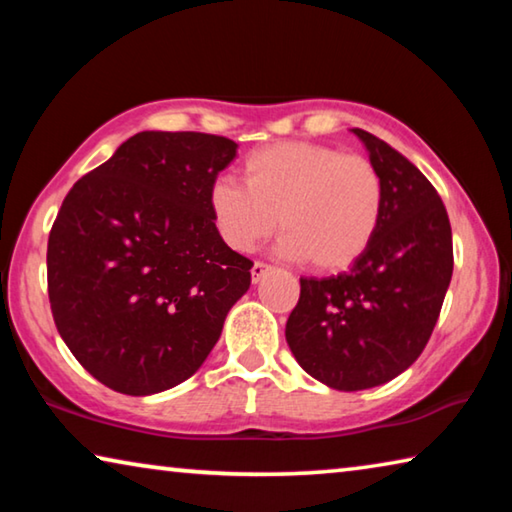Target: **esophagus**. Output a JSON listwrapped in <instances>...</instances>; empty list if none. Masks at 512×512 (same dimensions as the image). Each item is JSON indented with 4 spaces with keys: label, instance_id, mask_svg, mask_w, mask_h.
Listing matches in <instances>:
<instances>
[{
    "label": "esophagus",
    "instance_id": "obj_1",
    "mask_svg": "<svg viewBox=\"0 0 512 512\" xmlns=\"http://www.w3.org/2000/svg\"><path fill=\"white\" fill-rule=\"evenodd\" d=\"M268 271H271V266L264 264V262H255L253 268H250V275H253V282L257 284Z\"/></svg>",
    "mask_w": 512,
    "mask_h": 512
}]
</instances>
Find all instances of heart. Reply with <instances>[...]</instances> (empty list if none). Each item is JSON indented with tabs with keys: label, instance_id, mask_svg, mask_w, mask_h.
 <instances>
[{
	"label": "heart",
	"instance_id": "heart-1",
	"mask_svg": "<svg viewBox=\"0 0 512 512\" xmlns=\"http://www.w3.org/2000/svg\"><path fill=\"white\" fill-rule=\"evenodd\" d=\"M241 173L244 185L219 176L207 189L214 225L230 248L248 253L280 223V255L334 273L357 262L377 235L386 189L363 155L277 142L248 153Z\"/></svg>",
	"mask_w": 512,
	"mask_h": 512
}]
</instances>
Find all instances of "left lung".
<instances>
[{
  "instance_id": "left-lung-1",
  "label": "left lung",
  "mask_w": 512,
  "mask_h": 512,
  "mask_svg": "<svg viewBox=\"0 0 512 512\" xmlns=\"http://www.w3.org/2000/svg\"><path fill=\"white\" fill-rule=\"evenodd\" d=\"M352 133L384 180V216L350 271L300 277L284 332L302 370L336 391L386 384L420 357L454 271L452 225L436 189L384 140Z\"/></svg>"
}]
</instances>
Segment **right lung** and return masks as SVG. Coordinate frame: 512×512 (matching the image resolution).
I'll return each mask as SVG.
<instances>
[{
    "instance_id": "right-lung-1",
    "label": "right lung",
    "mask_w": 512,
    "mask_h": 512,
    "mask_svg": "<svg viewBox=\"0 0 512 512\" xmlns=\"http://www.w3.org/2000/svg\"><path fill=\"white\" fill-rule=\"evenodd\" d=\"M237 144L207 133L133 135L76 183L49 232L47 284L76 361L124 395L203 366L253 262L216 230L207 189Z\"/></svg>"
}]
</instances>
